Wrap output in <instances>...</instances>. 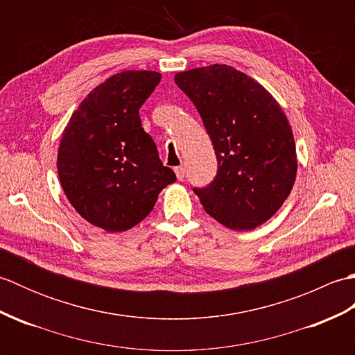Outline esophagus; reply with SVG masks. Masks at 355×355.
Wrapping results in <instances>:
<instances>
[{"label":"esophagus","instance_id":"esophagus-1","mask_svg":"<svg viewBox=\"0 0 355 355\" xmlns=\"http://www.w3.org/2000/svg\"><path fill=\"white\" fill-rule=\"evenodd\" d=\"M175 175H177L178 182H182V180L184 178V168H183V166H178V168H175Z\"/></svg>","mask_w":355,"mask_h":355}]
</instances>
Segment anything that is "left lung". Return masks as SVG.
<instances>
[{"mask_svg": "<svg viewBox=\"0 0 355 355\" xmlns=\"http://www.w3.org/2000/svg\"><path fill=\"white\" fill-rule=\"evenodd\" d=\"M175 84L197 107L218 160L214 182L193 189L202 207L232 230H253L268 221L290 195L297 172L281 105L229 65L177 73Z\"/></svg>", "mask_w": 355, "mask_h": 355, "instance_id": "obj_1", "label": "left lung"}]
</instances>
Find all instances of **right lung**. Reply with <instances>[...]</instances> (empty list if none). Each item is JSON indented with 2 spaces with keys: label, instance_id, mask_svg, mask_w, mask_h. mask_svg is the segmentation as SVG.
Listing matches in <instances>:
<instances>
[{
  "label": "right lung",
  "instance_id": "add662e5",
  "mask_svg": "<svg viewBox=\"0 0 355 355\" xmlns=\"http://www.w3.org/2000/svg\"><path fill=\"white\" fill-rule=\"evenodd\" d=\"M160 79L148 70L117 73L80 102L65 126L59 180L71 206L96 227L111 233L134 227L177 180L139 116Z\"/></svg>",
  "mask_w": 355,
  "mask_h": 355
}]
</instances>
